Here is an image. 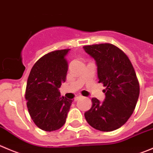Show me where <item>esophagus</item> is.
<instances>
[{
  "label": "esophagus",
  "instance_id": "obj_1",
  "mask_svg": "<svg viewBox=\"0 0 153 153\" xmlns=\"http://www.w3.org/2000/svg\"><path fill=\"white\" fill-rule=\"evenodd\" d=\"M82 97H83L82 96H76V97L75 98V99H74V101H75V102H77V101H78V99H81V98H82Z\"/></svg>",
  "mask_w": 153,
  "mask_h": 153
}]
</instances>
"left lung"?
<instances>
[{
  "label": "left lung",
  "instance_id": "left-lung-1",
  "mask_svg": "<svg viewBox=\"0 0 153 153\" xmlns=\"http://www.w3.org/2000/svg\"><path fill=\"white\" fill-rule=\"evenodd\" d=\"M84 49L96 60L99 83L106 87L103 102L92 99L91 108L84 113L86 120L99 131L117 129L131 116L139 97L134 67L126 54L112 44L85 45Z\"/></svg>",
  "mask_w": 153,
  "mask_h": 153
}]
</instances>
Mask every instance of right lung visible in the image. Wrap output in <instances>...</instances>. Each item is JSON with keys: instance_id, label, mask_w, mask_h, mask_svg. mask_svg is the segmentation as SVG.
Segmentation results:
<instances>
[{"instance_id": "1", "label": "right lung", "mask_w": 153, "mask_h": 153, "mask_svg": "<svg viewBox=\"0 0 153 153\" xmlns=\"http://www.w3.org/2000/svg\"><path fill=\"white\" fill-rule=\"evenodd\" d=\"M69 49L48 53L36 62L27 82L28 112L37 127L45 131L61 128L73 101L60 96L58 89L66 81Z\"/></svg>"}]
</instances>
